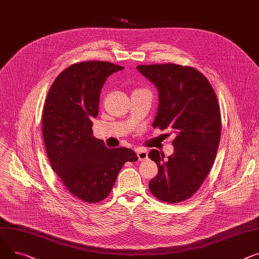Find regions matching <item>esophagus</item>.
<instances>
[{"label": "esophagus", "instance_id": "obj_1", "mask_svg": "<svg viewBox=\"0 0 259 259\" xmlns=\"http://www.w3.org/2000/svg\"><path fill=\"white\" fill-rule=\"evenodd\" d=\"M136 153H137V157H138L139 161H144V160L147 159L148 155H147V151L145 149L139 148V149L136 150Z\"/></svg>", "mask_w": 259, "mask_h": 259}]
</instances>
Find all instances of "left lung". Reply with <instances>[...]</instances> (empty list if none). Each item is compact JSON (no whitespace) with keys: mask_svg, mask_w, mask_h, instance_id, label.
Listing matches in <instances>:
<instances>
[{"mask_svg":"<svg viewBox=\"0 0 259 259\" xmlns=\"http://www.w3.org/2000/svg\"><path fill=\"white\" fill-rule=\"evenodd\" d=\"M137 69L159 92L153 126L175 135V151L167 160L157 149L149 151L148 158L159 168L149 182V190L162 202H183L199 190L218 153L222 120L215 92L192 67L163 64Z\"/></svg>","mask_w":259,"mask_h":259,"instance_id":"1","label":"left lung"}]
</instances>
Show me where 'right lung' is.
I'll return each mask as SVG.
<instances>
[{
  "mask_svg": "<svg viewBox=\"0 0 259 259\" xmlns=\"http://www.w3.org/2000/svg\"><path fill=\"white\" fill-rule=\"evenodd\" d=\"M123 69L98 60L74 64L57 76L45 101L42 136L50 164L68 191L87 203L103 201L124 163L138 160L130 148H108L92 131L103 83Z\"/></svg>",
  "mask_w": 259,
  "mask_h": 259,
  "instance_id": "add662e5",
  "label": "right lung"
}]
</instances>
